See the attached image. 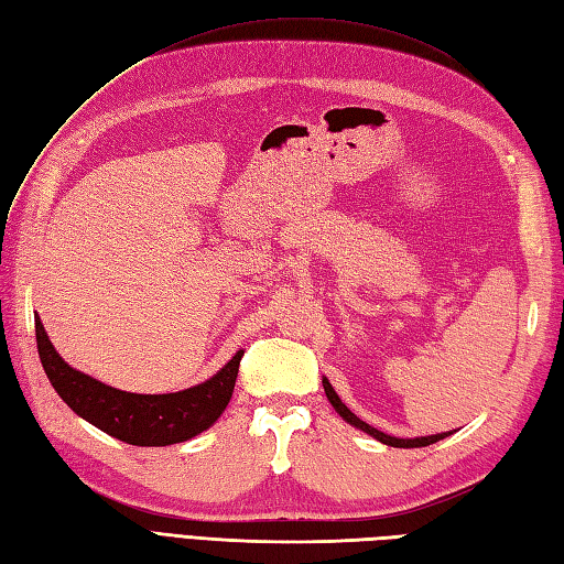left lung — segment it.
<instances>
[{
	"label": "left lung",
	"mask_w": 564,
	"mask_h": 564,
	"mask_svg": "<svg viewBox=\"0 0 564 564\" xmlns=\"http://www.w3.org/2000/svg\"><path fill=\"white\" fill-rule=\"evenodd\" d=\"M322 383H324V391H326L328 402H330V405L336 408V412L343 416L345 422H350L352 426L362 429L365 433H369V436H373V438L381 441V443H386V445H391V447H424V445L436 443V441H441V438H445V436H451V433H436V436H422V438H395V436H388V433H383V431H379V429L369 426L367 422H362V420H359V416H355L348 408H345V405H343V400L338 398V393L334 391V388H330L328 379H324Z\"/></svg>",
	"instance_id": "obj_1"
}]
</instances>
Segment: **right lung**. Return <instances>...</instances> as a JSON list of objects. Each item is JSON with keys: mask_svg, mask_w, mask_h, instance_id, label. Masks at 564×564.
I'll return each mask as SVG.
<instances>
[{"mask_svg": "<svg viewBox=\"0 0 564 564\" xmlns=\"http://www.w3.org/2000/svg\"><path fill=\"white\" fill-rule=\"evenodd\" d=\"M35 338L40 362L45 367L54 391L62 395L66 405L109 436L144 447L183 443L219 420L230 395H234L242 359V350H238L236 357L209 381L185 388V391L138 395L117 391V388L68 367L54 350L40 319H35Z\"/></svg>", "mask_w": 564, "mask_h": 564, "instance_id": "right-lung-1", "label": "right lung"}]
</instances>
